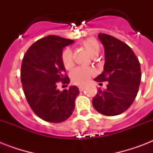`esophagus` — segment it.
<instances>
[{
	"label": "esophagus",
	"instance_id": "obj_1",
	"mask_svg": "<svg viewBox=\"0 0 153 153\" xmlns=\"http://www.w3.org/2000/svg\"><path fill=\"white\" fill-rule=\"evenodd\" d=\"M79 91H83L84 89H85V86H79Z\"/></svg>",
	"mask_w": 153,
	"mask_h": 153
}]
</instances>
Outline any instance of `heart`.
Wrapping results in <instances>:
<instances>
[{
  "mask_svg": "<svg viewBox=\"0 0 153 153\" xmlns=\"http://www.w3.org/2000/svg\"><path fill=\"white\" fill-rule=\"evenodd\" d=\"M82 46L86 48L91 57H95L100 51V44L94 38H88L82 41ZM62 62L67 70L71 69L73 66L72 53L69 48L65 49L62 53ZM94 74V71L90 67H80L75 69L71 74V79L74 83L77 85H84L90 80Z\"/></svg>",
  "mask_w": 153,
  "mask_h": 153,
  "instance_id": "heart-1",
  "label": "heart"
}]
</instances>
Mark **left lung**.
<instances>
[{"mask_svg":"<svg viewBox=\"0 0 153 153\" xmlns=\"http://www.w3.org/2000/svg\"><path fill=\"white\" fill-rule=\"evenodd\" d=\"M105 49L103 71L94 80L102 85L108 82L107 88H100L93 98L94 109L105 116H116L130 107L138 93L141 79L139 60L124 42L109 35L98 36Z\"/></svg>","mask_w":153,"mask_h":153,"instance_id":"1","label":"left lung"}]
</instances>
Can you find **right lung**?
<instances>
[{
    "instance_id": "obj_1",
    "label": "right lung",
    "mask_w": 153,
    "mask_h": 153,
    "mask_svg": "<svg viewBox=\"0 0 153 153\" xmlns=\"http://www.w3.org/2000/svg\"><path fill=\"white\" fill-rule=\"evenodd\" d=\"M73 43L72 39L48 36L34 43L24 56L20 71L24 93L32 111L44 121L59 123L74 111L79 88L57 89L58 82H70L62 53L65 47Z\"/></svg>"
}]
</instances>
